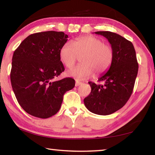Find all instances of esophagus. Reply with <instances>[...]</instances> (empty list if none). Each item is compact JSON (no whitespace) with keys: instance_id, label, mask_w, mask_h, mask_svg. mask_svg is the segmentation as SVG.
<instances>
[{"instance_id":"34e87169","label":"esophagus","mask_w":155,"mask_h":155,"mask_svg":"<svg viewBox=\"0 0 155 155\" xmlns=\"http://www.w3.org/2000/svg\"><path fill=\"white\" fill-rule=\"evenodd\" d=\"M82 84H83V83L81 82V81H76V82H75V86H76V87H78V86L82 85Z\"/></svg>"}]
</instances>
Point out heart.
<instances>
[{
  "instance_id": "heart-1",
  "label": "heart",
  "mask_w": 155,
  "mask_h": 155,
  "mask_svg": "<svg viewBox=\"0 0 155 155\" xmlns=\"http://www.w3.org/2000/svg\"><path fill=\"white\" fill-rule=\"evenodd\" d=\"M80 56L81 63L70 69L68 74L77 79H85L94 72L96 74L106 72L114 60V52L111 46L91 35L80 37L72 42L67 41L60 48V60L67 68H72Z\"/></svg>"
}]
</instances>
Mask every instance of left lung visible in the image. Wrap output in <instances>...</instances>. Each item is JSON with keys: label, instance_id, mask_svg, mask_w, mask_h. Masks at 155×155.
Here are the masks:
<instances>
[{"label": "left lung", "instance_id": "left-lung-1", "mask_svg": "<svg viewBox=\"0 0 155 155\" xmlns=\"http://www.w3.org/2000/svg\"><path fill=\"white\" fill-rule=\"evenodd\" d=\"M95 33L108 40L114 57L108 71L98 78L103 84L89 82L91 90L84 99V104L94 114L107 115L121 109L129 99L137 75L138 63L134 46L130 41L110 31Z\"/></svg>", "mask_w": 155, "mask_h": 155}]
</instances>
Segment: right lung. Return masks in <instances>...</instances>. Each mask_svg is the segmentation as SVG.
<instances>
[{"label":"right lung","mask_w":155,"mask_h":155,"mask_svg":"<svg viewBox=\"0 0 155 155\" xmlns=\"http://www.w3.org/2000/svg\"><path fill=\"white\" fill-rule=\"evenodd\" d=\"M64 32L49 31L28 35L14 52L10 78L21 107L33 116L48 118L61 107L63 97L74 87L75 81H54L64 66L59 51L68 40Z\"/></svg>","instance_id":"1"}]
</instances>
